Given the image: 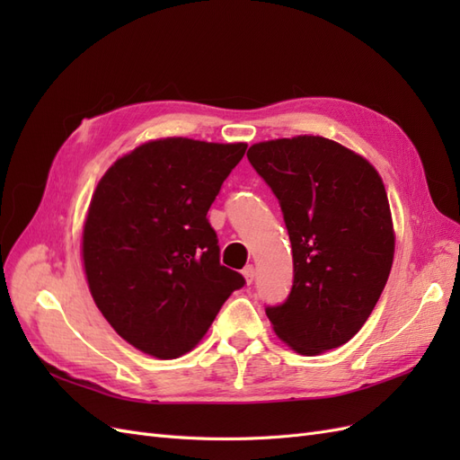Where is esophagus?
Here are the masks:
<instances>
[{
  "mask_svg": "<svg viewBox=\"0 0 460 460\" xmlns=\"http://www.w3.org/2000/svg\"><path fill=\"white\" fill-rule=\"evenodd\" d=\"M242 274H243V278H245V282L252 284V282L255 280V267H253V264H247V267H243Z\"/></svg>",
  "mask_w": 460,
  "mask_h": 460,
  "instance_id": "esophagus-1",
  "label": "esophagus"
}]
</instances>
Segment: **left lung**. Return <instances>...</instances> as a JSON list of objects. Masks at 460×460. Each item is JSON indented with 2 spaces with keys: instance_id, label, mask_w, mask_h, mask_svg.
I'll list each match as a JSON object with an SVG mask.
<instances>
[{
  "instance_id": "8db88e82",
  "label": "left lung",
  "mask_w": 460,
  "mask_h": 460,
  "mask_svg": "<svg viewBox=\"0 0 460 460\" xmlns=\"http://www.w3.org/2000/svg\"><path fill=\"white\" fill-rule=\"evenodd\" d=\"M247 159L280 203L294 286L267 307L276 336L299 355L349 341L378 303L395 235L374 166L328 137L297 136L249 147Z\"/></svg>"
}]
</instances>
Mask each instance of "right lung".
<instances>
[{"mask_svg": "<svg viewBox=\"0 0 460 460\" xmlns=\"http://www.w3.org/2000/svg\"><path fill=\"white\" fill-rule=\"evenodd\" d=\"M247 144L153 140L97 184L82 259L97 309L122 340L157 358L191 351L245 278L220 264L207 211Z\"/></svg>", "mask_w": 460, "mask_h": 460, "instance_id": "1", "label": "right lung"}]
</instances>
